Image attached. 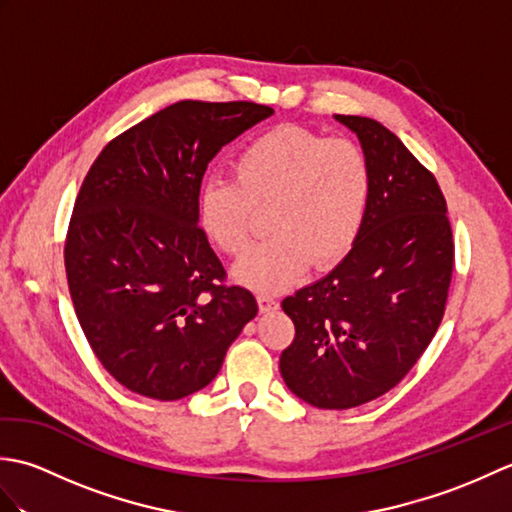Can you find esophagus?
<instances>
[{
	"label": "esophagus",
	"instance_id": "1",
	"mask_svg": "<svg viewBox=\"0 0 512 512\" xmlns=\"http://www.w3.org/2000/svg\"><path fill=\"white\" fill-rule=\"evenodd\" d=\"M257 306H259V312H273V310L279 308V301L273 295L259 292V295H257Z\"/></svg>",
	"mask_w": 512,
	"mask_h": 512
}]
</instances>
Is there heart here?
Here are the masks:
<instances>
[{"label":"heart","mask_w":512,"mask_h":512,"mask_svg":"<svg viewBox=\"0 0 512 512\" xmlns=\"http://www.w3.org/2000/svg\"><path fill=\"white\" fill-rule=\"evenodd\" d=\"M235 180L211 178L198 193V222L222 253L239 257L253 239L257 211H268L273 237L235 266V279L259 292H281L312 266L350 255L372 200V167L347 138L275 127L233 160Z\"/></svg>","instance_id":"b5f03b06"}]
</instances>
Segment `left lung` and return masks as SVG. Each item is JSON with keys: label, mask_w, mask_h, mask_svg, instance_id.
<instances>
[{"label": "left lung", "mask_w": 512, "mask_h": 512, "mask_svg": "<svg viewBox=\"0 0 512 512\" xmlns=\"http://www.w3.org/2000/svg\"><path fill=\"white\" fill-rule=\"evenodd\" d=\"M334 118L361 140L372 200L350 255L281 303L295 339L279 369L308 405L350 409L396 387L436 336L453 233L438 180L394 132L374 118Z\"/></svg>", "instance_id": "left-lung-1"}]
</instances>
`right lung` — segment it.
Instances as JSON below:
<instances>
[{"mask_svg": "<svg viewBox=\"0 0 512 512\" xmlns=\"http://www.w3.org/2000/svg\"><path fill=\"white\" fill-rule=\"evenodd\" d=\"M273 114L250 101L173 103L94 160L65 237V275L85 339L134 394L180 400L220 372L255 319L246 288L198 226V193L217 151Z\"/></svg>", "mask_w": 512, "mask_h": 512, "instance_id": "1", "label": "right lung"}]
</instances>
